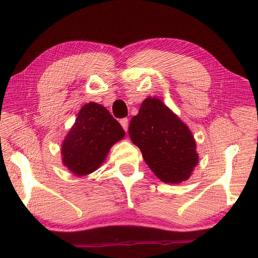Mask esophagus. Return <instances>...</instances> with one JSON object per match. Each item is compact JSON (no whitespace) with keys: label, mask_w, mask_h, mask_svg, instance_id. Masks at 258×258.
I'll list each match as a JSON object with an SVG mask.
<instances>
[{"label":"esophagus","mask_w":258,"mask_h":258,"mask_svg":"<svg viewBox=\"0 0 258 258\" xmlns=\"http://www.w3.org/2000/svg\"><path fill=\"white\" fill-rule=\"evenodd\" d=\"M119 123L121 125V127L125 130V132H127V130H128V119L127 118H121L119 120Z\"/></svg>","instance_id":"1"}]
</instances>
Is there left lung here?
<instances>
[{
  "label": "left lung",
  "mask_w": 258,
  "mask_h": 258,
  "mask_svg": "<svg viewBox=\"0 0 258 258\" xmlns=\"http://www.w3.org/2000/svg\"><path fill=\"white\" fill-rule=\"evenodd\" d=\"M128 134L156 176L181 183L198 164L196 141L187 126L157 98H147L130 123Z\"/></svg>",
  "instance_id": "1"
}]
</instances>
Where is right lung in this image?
<instances>
[{"mask_svg":"<svg viewBox=\"0 0 258 258\" xmlns=\"http://www.w3.org/2000/svg\"><path fill=\"white\" fill-rule=\"evenodd\" d=\"M124 137L123 127L106 108L86 103L62 142V163L75 175H87L97 171L110 148Z\"/></svg>","mask_w":258,"mask_h":258,"instance_id":"add662e5","label":"right lung"}]
</instances>
